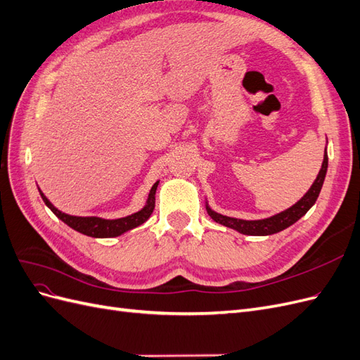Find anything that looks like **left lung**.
<instances>
[{
    "label": "left lung",
    "instance_id": "8db88e82",
    "mask_svg": "<svg viewBox=\"0 0 360 360\" xmlns=\"http://www.w3.org/2000/svg\"><path fill=\"white\" fill-rule=\"evenodd\" d=\"M326 172H328V151H324V159H323V165L319 172L317 179L312 183V186L309 191L303 195L302 200H299L296 204L291 205L290 209L281 212L278 214H274L270 217H266V219H258V221H245V219H237V217H230V216H224L221 213L213 212L209 205L205 204L207 213L210 214L212 219L217 224H221L224 226L233 228V230L248 234V236H270L279 233L282 230H285L290 225L294 222H297L300 217L307 213L311 207L317 201L320 191L323 188V181L326 177Z\"/></svg>",
    "mask_w": 360,
    "mask_h": 360
}]
</instances>
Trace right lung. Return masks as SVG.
<instances>
[{"mask_svg":"<svg viewBox=\"0 0 360 360\" xmlns=\"http://www.w3.org/2000/svg\"><path fill=\"white\" fill-rule=\"evenodd\" d=\"M159 181H156L153 186L150 189L147 204L141 209L139 212L129 214L126 217H120V219H103V217H96V216H72L68 213L60 212L57 207H53L52 202L45 197L40 189V197L45 201V204L52 210V213L56 214L58 219H61L64 224L73 228L75 231H78L81 234L90 236V237H97V238H105V237H117L122 236L126 231L134 230V228L143 225L148 217L151 216L155 210V195L158 189Z\"/></svg>","mask_w":360,"mask_h":360,"instance_id":"right-lung-1","label":"right lung"}]
</instances>
